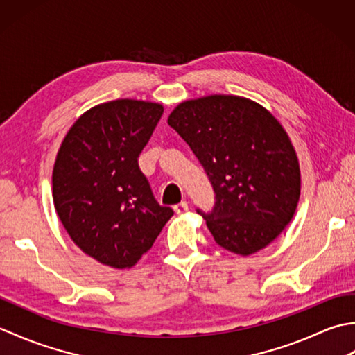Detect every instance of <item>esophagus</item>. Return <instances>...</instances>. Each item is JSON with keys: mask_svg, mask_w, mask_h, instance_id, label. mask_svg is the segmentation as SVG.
Listing matches in <instances>:
<instances>
[{"mask_svg": "<svg viewBox=\"0 0 355 355\" xmlns=\"http://www.w3.org/2000/svg\"><path fill=\"white\" fill-rule=\"evenodd\" d=\"M173 210H175V214H184L189 210V205H187V201H182L180 205L173 206Z\"/></svg>", "mask_w": 355, "mask_h": 355, "instance_id": "1", "label": "esophagus"}]
</instances>
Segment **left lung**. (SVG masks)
I'll list each match as a JSON object with an SVG mask.
<instances>
[{"label":"left lung","mask_w":355,"mask_h":355,"mask_svg":"<svg viewBox=\"0 0 355 355\" xmlns=\"http://www.w3.org/2000/svg\"><path fill=\"white\" fill-rule=\"evenodd\" d=\"M168 123L182 137L214 187L202 212L215 243L236 254L268 245L296 212L300 171L281 123L244 97L209 96L180 103Z\"/></svg>","instance_id":"left-lung-1"}]
</instances>
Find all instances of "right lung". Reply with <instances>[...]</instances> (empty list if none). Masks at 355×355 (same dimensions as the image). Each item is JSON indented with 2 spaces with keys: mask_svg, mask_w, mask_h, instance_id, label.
<instances>
[{
  "mask_svg": "<svg viewBox=\"0 0 355 355\" xmlns=\"http://www.w3.org/2000/svg\"><path fill=\"white\" fill-rule=\"evenodd\" d=\"M162 116V105L150 102L97 105L59 148L53 169L58 216L74 244L105 266L132 267L173 215L158 205L139 168Z\"/></svg>",
  "mask_w": 355,
  "mask_h": 355,
  "instance_id": "right-lung-1",
  "label": "right lung"
}]
</instances>
